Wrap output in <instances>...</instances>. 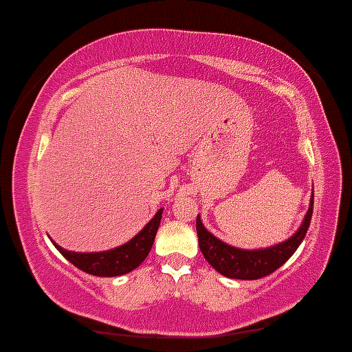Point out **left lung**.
Returning <instances> with one entry per match:
<instances>
[{
    "label": "left lung",
    "mask_w": 352,
    "mask_h": 352,
    "mask_svg": "<svg viewBox=\"0 0 352 352\" xmlns=\"http://www.w3.org/2000/svg\"><path fill=\"white\" fill-rule=\"evenodd\" d=\"M312 206H314V192L311 194L309 208L296 232L279 244L257 247V249H242V247H235L220 241L204 226L200 215H197V235H199L200 252L204 254L212 267L229 279L256 280L269 276L280 265H284L296 252L300 242L304 241L309 223H311Z\"/></svg>",
    "instance_id": "left-lung-1"
}]
</instances>
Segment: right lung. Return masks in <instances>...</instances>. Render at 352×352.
<instances>
[{"instance_id": "obj_1", "label": "right lung", "mask_w": 352, "mask_h": 352, "mask_svg": "<svg viewBox=\"0 0 352 352\" xmlns=\"http://www.w3.org/2000/svg\"><path fill=\"white\" fill-rule=\"evenodd\" d=\"M162 214H164V207L158 208L157 214L145 223L144 229L135 237L125 244L113 247V249L100 250V252H73V250H67L58 245L55 241L52 242L60 250L61 256L72 262L75 267L82 269L83 272L98 277L123 276V274H129L137 269L150 254L158 226H160Z\"/></svg>"}]
</instances>
